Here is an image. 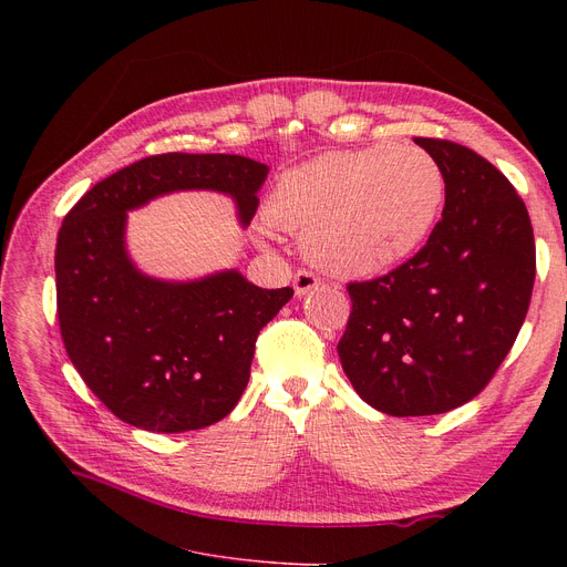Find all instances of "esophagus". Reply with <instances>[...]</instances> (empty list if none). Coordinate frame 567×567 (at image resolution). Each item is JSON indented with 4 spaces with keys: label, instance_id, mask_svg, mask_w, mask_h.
Returning <instances> with one entry per match:
<instances>
[{
    "label": "esophagus",
    "instance_id": "obj_1",
    "mask_svg": "<svg viewBox=\"0 0 567 567\" xmlns=\"http://www.w3.org/2000/svg\"><path fill=\"white\" fill-rule=\"evenodd\" d=\"M319 285H321V280L315 274H310V271H299V274L293 276V291H296V296H306L308 291L317 289Z\"/></svg>",
    "mask_w": 567,
    "mask_h": 567
}]
</instances>
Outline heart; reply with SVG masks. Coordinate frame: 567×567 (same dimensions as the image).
Segmentation results:
<instances>
[{"mask_svg":"<svg viewBox=\"0 0 567 567\" xmlns=\"http://www.w3.org/2000/svg\"><path fill=\"white\" fill-rule=\"evenodd\" d=\"M445 197L439 163L415 146L331 152L280 176L266 220L303 236L312 264L342 278L385 271L419 248Z\"/></svg>","mask_w":567,"mask_h":567,"instance_id":"b5f03b06","label":"heart"}]
</instances>
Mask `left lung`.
Returning <instances> with one entry per match:
<instances>
[{"instance_id":"1","label":"left lung","mask_w":567,"mask_h":567,"mask_svg":"<svg viewBox=\"0 0 567 567\" xmlns=\"http://www.w3.org/2000/svg\"><path fill=\"white\" fill-rule=\"evenodd\" d=\"M439 163L445 206L427 244L389 276L349 282L338 353L351 385L389 415H434L478 395L528 312L535 241L526 204L471 148L415 137Z\"/></svg>"}]
</instances>
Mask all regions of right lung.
Returning a JSON list of instances; mask_svg holds the SVG:
<instances>
[{"mask_svg":"<svg viewBox=\"0 0 567 567\" xmlns=\"http://www.w3.org/2000/svg\"><path fill=\"white\" fill-rule=\"evenodd\" d=\"M268 165L234 154H161L103 178L56 236V315L92 393L133 427L176 434L223 421L244 395L259 331L293 296L236 268L199 280L142 274L126 248L128 212L176 190H216L248 227Z\"/></svg>","mask_w":567,"mask_h":567,"instance_id":"add662e5","label":"right lung"}]
</instances>
